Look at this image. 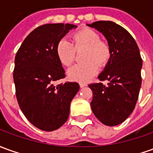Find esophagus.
I'll use <instances>...</instances> for the list:
<instances>
[{
  "mask_svg": "<svg viewBox=\"0 0 153 153\" xmlns=\"http://www.w3.org/2000/svg\"><path fill=\"white\" fill-rule=\"evenodd\" d=\"M79 85H80V87H81V88L87 87V84H86V83H84V82H80V83H79Z\"/></svg>",
  "mask_w": 153,
  "mask_h": 153,
  "instance_id": "esophagus-1",
  "label": "esophagus"
}]
</instances>
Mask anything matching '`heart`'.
<instances>
[{
	"label": "heart",
	"instance_id": "heart-1",
	"mask_svg": "<svg viewBox=\"0 0 153 153\" xmlns=\"http://www.w3.org/2000/svg\"><path fill=\"white\" fill-rule=\"evenodd\" d=\"M72 42L76 49L87 47L84 62L76 64L67 71L68 77L72 81L87 82L97 73L99 64H106L110 56V49L107 43L101 41L100 35L89 28H83L72 35ZM56 55L61 64L69 66L74 62L76 50L72 43L66 37L59 40L55 48Z\"/></svg>",
	"mask_w": 153,
	"mask_h": 153
}]
</instances>
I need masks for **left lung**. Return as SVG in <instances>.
I'll return each mask as SVG.
<instances>
[{"label":"left lung","mask_w":153,"mask_h":153,"mask_svg":"<svg viewBox=\"0 0 153 153\" xmlns=\"http://www.w3.org/2000/svg\"><path fill=\"white\" fill-rule=\"evenodd\" d=\"M87 26L99 31L107 39L110 57L100 81L90 84L93 97L91 107L96 117L106 126H117L131 114L142 85L143 60L131 35L123 26L110 21L95 22Z\"/></svg>","instance_id":"obj_1"}]
</instances>
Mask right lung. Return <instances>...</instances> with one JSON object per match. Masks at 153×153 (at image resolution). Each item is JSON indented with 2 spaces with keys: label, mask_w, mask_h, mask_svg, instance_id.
<instances>
[{
  "label": "right lung",
  "mask_w": 153,
  "mask_h": 153,
  "mask_svg": "<svg viewBox=\"0 0 153 153\" xmlns=\"http://www.w3.org/2000/svg\"><path fill=\"white\" fill-rule=\"evenodd\" d=\"M73 24H46L26 36L15 58L13 73L19 107L27 120L41 130L58 129L69 117L70 104L79 91L77 82H54L65 77L56 45Z\"/></svg>",
  "instance_id": "add662e5"
}]
</instances>
